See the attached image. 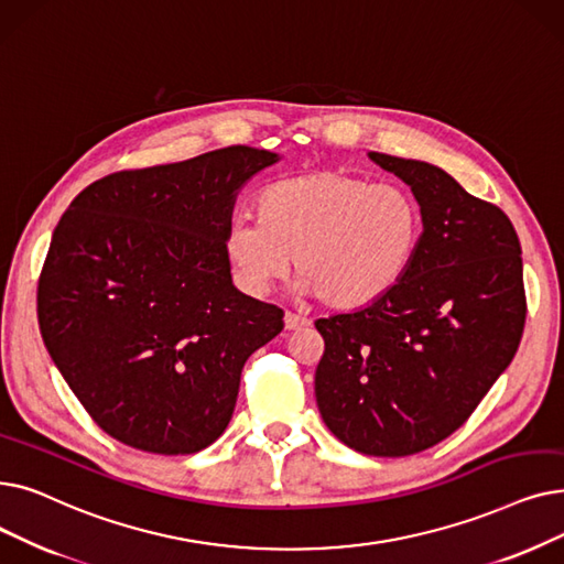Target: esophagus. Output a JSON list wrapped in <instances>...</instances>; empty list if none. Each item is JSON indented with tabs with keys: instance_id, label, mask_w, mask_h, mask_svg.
Returning a JSON list of instances; mask_svg holds the SVG:
<instances>
[{
	"instance_id": "1",
	"label": "esophagus",
	"mask_w": 564,
	"mask_h": 564,
	"mask_svg": "<svg viewBox=\"0 0 564 564\" xmlns=\"http://www.w3.org/2000/svg\"><path fill=\"white\" fill-rule=\"evenodd\" d=\"M283 321H285V329H288V332H300V329L308 327L306 317H302V315H297V313H292V311L285 313Z\"/></svg>"
}]
</instances>
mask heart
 <instances>
[{"label":"heart","mask_w":564,"mask_h":564,"mask_svg":"<svg viewBox=\"0 0 564 564\" xmlns=\"http://www.w3.org/2000/svg\"><path fill=\"white\" fill-rule=\"evenodd\" d=\"M258 218L235 216L224 253L235 281L264 295L292 258L300 290L336 308L382 297L410 267L422 239V207L401 184H373L323 167L276 180L258 195Z\"/></svg>","instance_id":"b5f03b06"}]
</instances>
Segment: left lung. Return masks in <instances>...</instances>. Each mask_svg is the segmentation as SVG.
<instances>
[{"label": "left lung", "mask_w": 564, "mask_h": 564, "mask_svg": "<svg viewBox=\"0 0 564 564\" xmlns=\"http://www.w3.org/2000/svg\"><path fill=\"white\" fill-rule=\"evenodd\" d=\"M369 156L412 188L424 232L382 297L315 321V401L343 445L397 458L468 422L519 350L528 302L521 241L500 207L431 163Z\"/></svg>", "instance_id": "obj_1"}]
</instances>
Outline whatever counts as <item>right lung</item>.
<instances>
[{"label": "right lung", "instance_id": "add662e5", "mask_svg": "<svg viewBox=\"0 0 564 564\" xmlns=\"http://www.w3.org/2000/svg\"><path fill=\"white\" fill-rule=\"evenodd\" d=\"M276 154L232 144L89 184L53 232L36 315L94 424L133 449L195 454L232 417L247 359L283 311L230 281L237 188Z\"/></svg>", "mask_w": 564, "mask_h": 564}]
</instances>
